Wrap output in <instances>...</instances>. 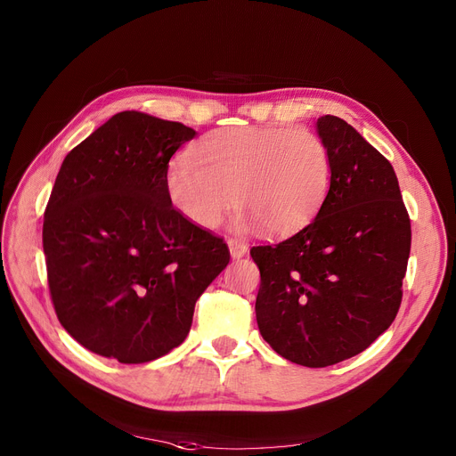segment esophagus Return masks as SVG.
I'll return each instance as SVG.
<instances>
[{
	"instance_id": "esophagus-1",
	"label": "esophagus",
	"mask_w": 456,
	"mask_h": 456,
	"mask_svg": "<svg viewBox=\"0 0 456 456\" xmlns=\"http://www.w3.org/2000/svg\"><path fill=\"white\" fill-rule=\"evenodd\" d=\"M227 246H229V251H231L232 258H242L248 253V246L244 242H240V240H234V238H229Z\"/></svg>"
}]
</instances>
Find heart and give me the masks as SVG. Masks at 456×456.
<instances>
[{
	"instance_id": "b5f03b06",
	"label": "heart",
	"mask_w": 456,
	"mask_h": 456,
	"mask_svg": "<svg viewBox=\"0 0 456 456\" xmlns=\"http://www.w3.org/2000/svg\"><path fill=\"white\" fill-rule=\"evenodd\" d=\"M332 160L325 140L306 127L236 126L216 129L166 172L174 208L198 227L216 229L236 203L238 231L272 236L303 229L322 208Z\"/></svg>"
}]
</instances>
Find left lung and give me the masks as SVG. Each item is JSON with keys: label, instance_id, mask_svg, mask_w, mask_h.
<instances>
[{"label": "left lung", "instance_id": "1", "mask_svg": "<svg viewBox=\"0 0 456 456\" xmlns=\"http://www.w3.org/2000/svg\"><path fill=\"white\" fill-rule=\"evenodd\" d=\"M332 160L316 218L255 246L258 330L286 361L325 368L370 347L397 316L411 218L392 164L338 116L318 118Z\"/></svg>", "mask_w": 456, "mask_h": 456}]
</instances>
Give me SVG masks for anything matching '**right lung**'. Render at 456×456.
I'll return each mask as SVG.
<instances>
[{"mask_svg":"<svg viewBox=\"0 0 456 456\" xmlns=\"http://www.w3.org/2000/svg\"><path fill=\"white\" fill-rule=\"evenodd\" d=\"M196 131L124 110L71 150L44 212L47 284L83 347L142 364L181 346L207 286L229 265L224 238L166 194L172 155Z\"/></svg>","mask_w":456,"mask_h":456,"instance_id":"obj_1","label":"right lung"}]
</instances>
